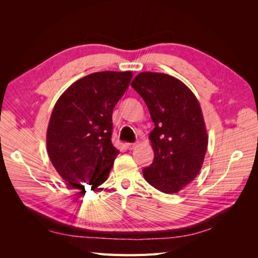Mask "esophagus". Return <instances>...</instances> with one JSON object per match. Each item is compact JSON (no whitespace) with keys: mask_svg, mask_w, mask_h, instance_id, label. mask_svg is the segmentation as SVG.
I'll list each match as a JSON object with an SVG mask.
<instances>
[{"mask_svg":"<svg viewBox=\"0 0 258 258\" xmlns=\"http://www.w3.org/2000/svg\"><path fill=\"white\" fill-rule=\"evenodd\" d=\"M126 146L128 150H134V148H136V146H137V143H127Z\"/></svg>","mask_w":258,"mask_h":258,"instance_id":"1","label":"esophagus"}]
</instances>
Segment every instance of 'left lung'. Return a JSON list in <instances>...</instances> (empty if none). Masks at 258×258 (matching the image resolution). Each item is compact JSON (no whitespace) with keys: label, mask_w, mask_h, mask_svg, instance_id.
<instances>
[{"label":"left lung","mask_w":258,"mask_h":258,"mask_svg":"<svg viewBox=\"0 0 258 258\" xmlns=\"http://www.w3.org/2000/svg\"><path fill=\"white\" fill-rule=\"evenodd\" d=\"M150 111L154 160L143 175L156 189L174 194L197 176L208 135L197 98L185 84L163 73L142 72L131 83Z\"/></svg>","instance_id":"obj_1"}]
</instances>
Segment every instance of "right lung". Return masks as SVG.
Wrapping results in <instances>:
<instances>
[{
	"label": "right lung",
	"instance_id": "1",
	"mask_svg": "<svg viewBox=\"0 0 258 258\" xmlns=\"http://www.w3.org/2000/svg\"><path fill=\"white\" fill-rule=\"evenodd\" d=\"M132 72H97L75 82L54 105L47 129V153L71 188L95 190L119 151L112 144L113 110L127 90Z\"/></svg>",
	"mask_w": 258,
	"mask_h": 258
}]
</instances>
